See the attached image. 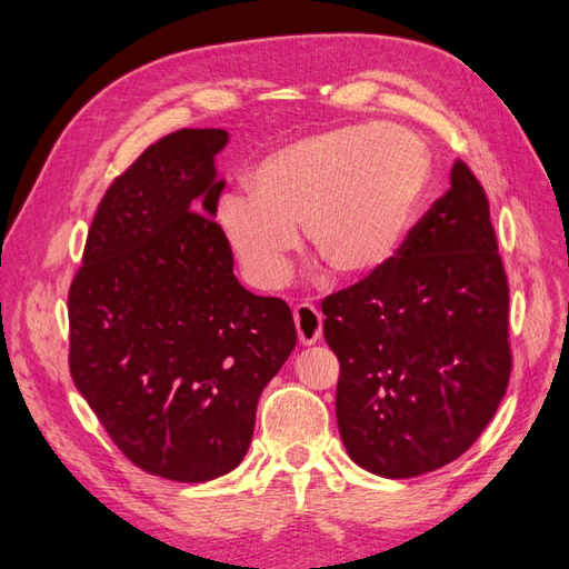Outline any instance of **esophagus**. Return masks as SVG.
Segmentation results:
<instances>
[{
	"label": "esophagus",
	"instance_id": "34e87169",
	"mask_svg": "<svg viewBox=\"0 0 569 569\" xmlns=\"http://www.w3.org/2000/svg\"><path fill=\"white\" fill-rule=\"evenodd\" d=\"M292 319H296V331H298V338L302 345H315L317 340H321L323 317L315 305H309V302L298 305L296 309H292Z\"/></svg>",
	"mask_w": 569,
	"mask_h": 569
}]
</instances>
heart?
I'll return each mask as SVG.
<instances>
[{
	"label": "heart",
	"mask_w": 569,
	"mask_h": 569,
	"mask_svg": "<svg viewBox=\"0 0 569 569\" xmlns=\"http://www.w3.org/2000/svg\"><path fill=\"white\" fill-rule=\"evenodd\" d=\"M428 181V156L392 124H350L269 153L248 191L219 198L217 231L250 286L277 290L305 243L338 279L376 273L405 241Z\"/></svg>",
	"instance_id": "1"
}]
</instances>
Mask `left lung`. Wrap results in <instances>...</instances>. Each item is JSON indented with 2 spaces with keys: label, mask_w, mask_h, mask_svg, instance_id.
Instances as JSON below:
<instances>
[{
  "label": "left lung",
  "mask_w": 569,
  "mask_h": 569,
  "mask_svg": "<svg viewBox=\"0 0 569 569\" xmlns=\"http://www.w3.org/2000/svg\"><path fill=\"white\" fill-rule=\"evenodd\" d=\"M321 309L340 361L338 428L357 466L416 478L472 447L506 395L512 355L489 200L463 160L392 258Z\"/></svg>",
  "instance_id": "left-lung-1"
}]
</instances>
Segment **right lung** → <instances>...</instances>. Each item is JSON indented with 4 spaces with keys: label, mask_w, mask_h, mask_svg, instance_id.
<instances>
[{
    "label": "right lung",
    "mask_w": 569,
    "mask_h": 569,
    "mask_svg": "<svg viewBox=\"0 0 569 569\" xmlns=\"http://www.w3.org/2000/svg\"><path fill=\"white\" fill-rule=\"evenodd\" d=\"M224 130H177L113 179L68 290L70 376L151 475L208 482L250 447L267 382L298 342L290 307L233 277L217 231Z\"/></svg>",
    "instance_id": "obj_1"
}]
</instances>
